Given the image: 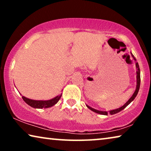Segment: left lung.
Here are the masks:
<instances>
[{"label": "left lung", "instance_id": "1", "mask_svg": "<svg viewBox=\"0 0 151 151\" xmlns=\"http://www.w3.org/2000/svg\"><path fill=\"white\" fill-rule=\"evenodd\" d=\"M131 53L132 57L133 58L134 60L136 61L135 58L134 57V55L133 54H132V53ZM135 65H136V69H137V71H136V73H137V85H136V89L135 91V92H134V93L133 94V96L131 97V98H130L129 100H128L127 102H126L125 104L123 105L122 106H121L120 108H119V109H115V110L109 111V112H107V111H102L96 110V109H93L91 106H88V105H86V106H87L88 108L90 109V110H91L92 111H93V112H95V113H98V114H101V115H107L109 114V113H110L111 115L115 114V113H117L118 112H119V111H121L122 110H123L124 109H125L126 107H127L128 105H129L130 103H131L132 101H133L134 99L135 98V97L137 96V95L138 93V91H139V86H140V69H139V65H138L137 63H135Z\"/></svg>", "mask_w": 151, "mask_h": 151}]
</instances>
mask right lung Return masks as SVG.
Instances as JSON below:
<instances>
[{"label":"right lung","mask_w":151,"mask_h":151,"mask_svg":"<svg viewBox=\"0 0 151 151\" xmlns=\"http://www.w3.org/2000/svg\"><path fill=\"white\" fill-rule=\"evenodd\" d=\"M62 96V93L59 96L55 97L54 98L51 99L49 100H34L29 99L25 97L22 96V98L23 99V100L28 105H29L30 106L33 107L35 109H46L49 108V107L53 106V105H55L56 103L58 102Z\"/></svg>","instance_id":"right-lung-1"}]
</instances>
